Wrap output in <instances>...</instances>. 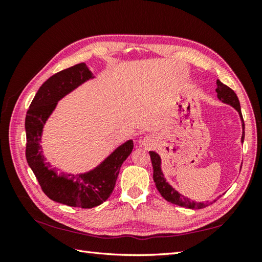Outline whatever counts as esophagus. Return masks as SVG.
I'll use <instances>...</instances> for the list:
<instances>
[{
  "label": "esophagus",
  "instance_id": "34e87169",
  "mask_svg": "<svg viewBox=\"0 0 262 262\" xmlns=\"http://www.w3.org/2000/svg\"><path fill=\"white\" fill-rule=\"evenodd\" d=\"M157 144V138L152 135H147L141 141V145L145 148H152Z\"/></svg>",
  "mask_w": 262,
  "mask_h": 262
}]
</instances>
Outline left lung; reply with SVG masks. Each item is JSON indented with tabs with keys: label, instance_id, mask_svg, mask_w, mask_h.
<instances>
[{
	"label": "left lung",
	"instance_id": "obj_1",
	"mask_svg": "<svg viewBox=\"0 0 262 262\" xmlns=\"http://www.w3.org/2000/svg\"><path fill=\"white\" fill-rule=\"evenodd\" d=\"M216 84H217V88H216L217 98H219L221 101H223L224 103L232 105V107L237 111L238 115H240V118L242 121V128H243V134H242L241 142L243 143V141H244V121H243V117L241 114L240 101H238L235 92L233 91L231 88L223 84V83H222L220 80H217ZM149 157H151V161H152L153 180L155 182V186H157V189L161 193V196H162L165 200H168V202L174 204V205L181 206V207H187L190 209L205 208V207H207L209 204H213L217 200V199L213 200V203H208V202L207 203H196V202H193V200H190L189 198L185 197L183 194L179 193L177 190H174V188H172V186H170L169 183L166 182L164 174L162 172V169H161L160 155L153 151H149Z\"/></svg>",
	"mask_w": 262,
	"mask_h": 262
}]
</instances>
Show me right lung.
I'll use <instances>...</instances> for the list:
<instances>
[{
  "mask_svg": "<svg viewBox=\"0 0 262 262\" xmlns=\"http://www.w3.org/2000/svg\"><path fill=\"white\" fill-rule=\"evenodd\" d=\"M90 79L93 75L84 63L54 74L39 88L27 111L25 122L28 164L46 196L71 207L92 208L105 202L114 190L121 164L134 147L132 140L127 141L97 168L80 174L58 172L46 162L40 145L43 125L60 99Z\"/></svg>",
  "mask_w": 262,
  "mask_h": 262,
  "instance_id": "right-lung-1",
  "label": "right lung"
}]
</instances>
